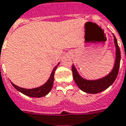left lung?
Listing matches in <instances>:
<instances>
[{
  "instance_id": "left-lung-1",
  "label": "left lung",
  "mask_w": 126,
  "mask_h": 126,
  "mask_svg": "<svg viewBox=\"0 0 126 126\" xmlns=\"http://www.w3.org/2000/svg\"><path fill=\"white\" fill-rule=\"evenodd\" d=\"M114 37V43L116 48V57L114 67L109 74L102 77L101 79H96V80H87L83 79L77 72V70L73 65L72 70H73V79L75 81L77 86L85 92L88 94H97L104 91L108 87H110L113 84V82L115 81L116 78L117 77L120 65V60H121V52L119 47L117 44V41L116 39L115 36L113 34Z\"/></svg>"
}]
</instances>
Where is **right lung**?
<instances>
[{
    "label": "right lung",
    "mask_w": 126,
    "mask_h": 126,
    "mask_svg": "<svg viewBox=\"0 0 126 126\" xmlns=\"http://www.w3.org/2000/svg\"><path fill=\"white\" fill-rule=\"evenodd\" d=\"M59 64L60 63H58V65L54 67V68L52 70V73L51 74L50 77L47 80V81L44 85H43L40 87L33 88V89H25V88H22V87L17 86L13 83H11V84L16 90H18L19 92H20L21 93L24 94L26 96H30V97L41 98L43 96H46L51 90V88L53 87V81H54V73H55V71H56V68H58Z\"/></svg>",
    "instance_id": "add662e5"
}]
</instances>
